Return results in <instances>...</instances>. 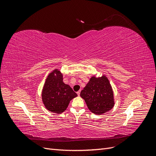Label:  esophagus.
I'll return each instance as SVG.
<instances>
[{
	"instance_id": "esophagus-1",
	"label": "esophagus",
	"mask_w": 156,
	"mask_h": 156,
	"mask_svg": "<svg viewBox=\"0 0 156 156\" xmlns=\"http://www.w3.org/2000/svg\"><path fill=\"white\" fill-rule=\"evenodd\" d=\"M80 93H81V91H80V90H79V91H78V92H77V95H78V96H80Z\"/></svg>"
}]
</instances>
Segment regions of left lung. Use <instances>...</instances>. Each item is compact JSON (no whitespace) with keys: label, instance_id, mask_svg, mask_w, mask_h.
Listing matches in <instances>:
<instances>
[{"label":"left lung","instance_id":"1","mask_svg":"<svg viewBox=\"0 0 156 156\" xmlns=\"http://www.w3.org/2000/svg\"><path fill=\"white\" fill-rule=\"evenodd\" d=\"M88 109L96 115H102L114 107V94L111 84L105 75L92 77L80 94Z\"/></svg>","mask_w":156,"mask_h":156}]
</instances>
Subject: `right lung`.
<instances>
[{
	"instance_id": "1",
	"label": "right lung",
	"mask_w": 156,
	"mask_h": 156,
	"mask_svg": "<svg viewBox=\"0 0 156 156\" xmlns=\"http://www.w3.org/2000/svg\"><path fill=\"white\" fill-rule=\"evenodd\" d=\"M77 94L68 84L64 83L62 74L57 69L50 73L46 79L41 98L47 109L60 114L66 109L69 101Z\"/></svg>"
}]
</instances>
